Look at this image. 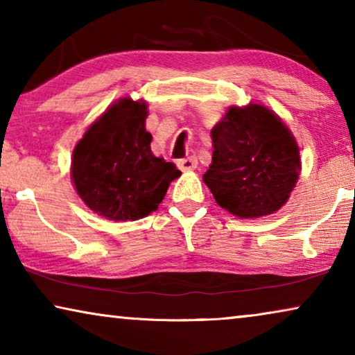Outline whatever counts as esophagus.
Returning <instances> with one entry per match:
<instances>
[{"mask_svg":"<svg viewBox=\"0 0 355 355\" xmlns=\"http://www.w3.org/2000/svg\"><path fill=\"white\" fill-rule=\"evenodd\" d=\"M197 164H198V162L196 157H187V158H182L178 162V166L181 171H192V169L197 168Z\"/></svg>","mask_w":355,"mask_h":355,"instance_id":"esophagus-1","label":"esophagus"}]
</instances>
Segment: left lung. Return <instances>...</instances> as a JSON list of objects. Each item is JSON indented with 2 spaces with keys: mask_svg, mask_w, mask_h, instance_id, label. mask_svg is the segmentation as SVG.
I'll return each mask as SVG.
<instances>
[{
  "mask_svg": "<svg viewBox=\"0 0 355 355\" xmlns=\"http://www.w3.org/2000/svg\"><path fill=\"white\" fill-rule=\"evenodd\" d=\"M211 164L203 174L218 205L241 218L279 210L299 178V147L268 108L227 111L211 130Z\"/></svg>",
  "mask_w": 355,
  "mask_h": 355,
  "instance_id": "left-lung-1",
  "label": "left lung"
}]
</instances>
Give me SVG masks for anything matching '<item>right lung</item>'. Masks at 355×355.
<instances>
[{"label":"right lung","instance_id":"obj_1","mask_svg":"<svg viewBox=\"0 0 355 355\" xmlns=\"http://www.w3.org/2000/svg\"><path fill=\"white\" fill-rule=\"evenodd\" d=\"M147 105L123 98L87 130L72 155V181L87 207L114 221H134L157 210L176 164L152 153L145 129Z\"/></svg>","mask_w":355,"mask_h":355}]
</instances>
